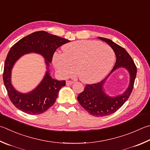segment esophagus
<instances>
[{"mask_svg": "<svg viewBox=\"0 0 150 150\" xmlns=\"http://www.w3.org/2000/svg\"><path fill=\"white\" fill-rule=\"evenodd\" d=\"M73 83V81H66V84H68V85H69V84H72Z\"/></svg>", "mask_w": 150, "mask_h": 150, "instance_id": "1", "label": "esophagus"}]
</instances>
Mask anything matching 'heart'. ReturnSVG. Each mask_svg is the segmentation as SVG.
I'll return each instance as SVG.
<instances>
[{
    "instance_id": "heart-1",
    "label": "heart",
    "mask_w": 150,
    "mask_h": 150,
    "mask_svg": "<svg viewBox=\"0 0 150 150\" xmlns=\"http://www.w3.org/2000/svg\"><path fill=\"white\" fill-rule=\"evenodd\" d=\"M64 53H55L54 66L62 77L74 74L75 66L80 79L93 83L104 78L115 61V53L110 47L96 40H78L65 45Z\"/></svg>"
}]
</instances>
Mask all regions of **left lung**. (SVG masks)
Returning a JSON list of instances; mask_svg holds the SVG:
<instances>
[{
    "instance_id": "obj_1",
    "label": "left lung",
    "mask_w": 150,
    "mask_h": 150,
    "mask_svg": "<svg viewBox=\"0 0 150 150\" xmlns=\"http://www.w3.org/2000/svg\"><path fill=\"white\" fill-rule=\"evenodd\" d=\"M99 39L107 42L112 48L116 55L115 64L108 76L120 67L126 68L130 75L129 88L121 96L111 98L103 92V86L108 77L97 83L86 84L84 91L79 94L77 100L84 110L93 116L104 117L115 113L129 99L134 88L137 69L131 56L124 48L110 39L103 37H99Z\"/></svg>"
}]
</instances>
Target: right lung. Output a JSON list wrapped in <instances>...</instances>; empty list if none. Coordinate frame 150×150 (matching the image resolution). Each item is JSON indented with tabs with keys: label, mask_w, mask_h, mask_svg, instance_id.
Returning a JSON list of instances; mask_svg holds the SVG:
<instances>
[{
	"label": "right lung",
	"mask_w": 150,
	"mask_h": 150,
	"mask_svg": "<svg viewBox=\"0 0 150 150\" xmlns=\"http://www.w3.org/2000/svg\"><path fill=\"white\" fill-rule=\"evenodd\" d=\"M70 40L44 31L33 33L22 38L11 47L4 62L3 81L10 101L16 108L29 115H39L48 110L55 103L58 92L66 85V81H57L49 75L34 91L21 94L16 91L10 82L11 70L15 62L23 54L37 52L42 54L48 66L56 49Z\"/></svg>",
	"instance_id": "obj_1"
}]
</instances>
